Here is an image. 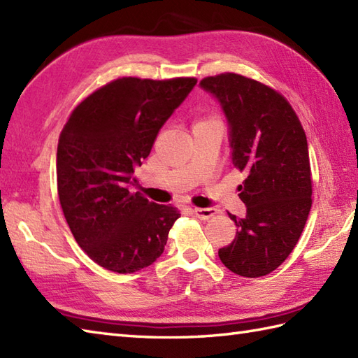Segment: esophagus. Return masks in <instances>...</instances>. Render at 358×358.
Wrapping results in <instances>:
<instances>
[{"mask_svg":"<svg viewBox=\"0 0 358 358\" xmlns=\"http://www.w3.org/2000/svg\"><path fill=\"white\" fill-rule=\"evenodd\" d=\"M194 214L196 218H200V220H209L217 214V210L214 208H195Z\"/></svg>","mask_w":358,"mask_h":358,"instance_id":"obj_1","label":"esophagus"}]
</instances>
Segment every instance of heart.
<instances>
[{"label":"heart","instance_id":"heart-1","mask_svg":"<svg viewBox=\"0 0 358 358\" xmlns=\"http://www.w3.org/2000/svg\"><path fill=\"white\" fill-rule=\"evenodd\" d=\"M200 124H222V123H220V120H218L217 117L208 115V117H204V118L199 120V121H196V123H195V126H200Z\"/></svg>","mask_w":358,"mask_h":358}]
</instances>
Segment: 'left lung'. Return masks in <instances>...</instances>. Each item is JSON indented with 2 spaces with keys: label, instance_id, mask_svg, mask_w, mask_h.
<instances>
[{
  "label": "left lung",
  "instance_id": "obj_1",
  "mask_svg": "<svg viewBox=\"0 0 358 358\" xmlns=\"http://www.w3.org/2000/svg\"><path fill=\"white\" fill-rule=\"evenodd\" d=\"M200 86L222 104L232 164L246 173L238 186L246 217L229 214L237 234L218 257L237 275H268L294 250L313 206L305 129L286 98L260 81L224 72Z\"/></svg>",
  "mask_w": 358,
  "mask_h": 358
}]
</instances>
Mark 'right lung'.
I'll list each match as a JSON object with an SVG mask.
<instances>
[{"mask_svg":"<svg viewBox=\"0 0 358 358\" xmlns=\"http://www.w3.org/2000/svg\"><path fill=\"white\" fill-rule=\"evenodd\" d=\"M195 85L194 77L117 78L66 121L57 149L59 204L80 248L101 268L132 273L163 254L180 210L129 187L159 129Z\"/></svg>","mask_w":358,"mask_h":358,"instance_id":"1","label":"right lung"}]
</instances>
